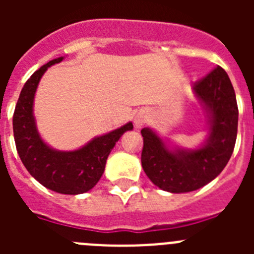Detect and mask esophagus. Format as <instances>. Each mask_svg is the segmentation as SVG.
I'll return each instance as SVG.
<instances>
[{"label": "esophagus", "instance_id": "esophagus-1", "mask_svg": "<svg viewBox=\"0 0 254 254\" xmlns=\"http://www.w3.org/2000/svg\"><path fill=\"white\" fill-rule=\"evenodd\" d=\"M146 118L147 117L145 116L143 113H138L137 116H136V118H134V123H136V126H138V127H140V126H142L143 123L146 122Z\"/></svg>", "mask_w": 254, "mask_h": 254}]
</instances>
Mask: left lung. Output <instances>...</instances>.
Masks as SVG:
<instances>
[{
  "label": "left lung",
  "instance_id": "obj_1",
  "mask_svg": "<svg viewBox=\"0 0 254 254\" xmlns=\"http://www.w3.org/2000/svg\"><path fill=\"white\" fill-rule=\"evenodd\" d=\"M193 89L211 114L210 137L205 146L172 152L151 129H141L143 170L155 186L172 193L196 190L216 178L226 167L237 141V98L225 69L216 66L194 82Z\"/></svg>",
  "mask_w": 254,
  "mask_h": 254
}]
</instances>
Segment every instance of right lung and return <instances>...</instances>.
Here are the masks:
<instances>
[{
    "instance_id": "1",
    "label": "right lung",
    "mask_w": 254,
    "mask_h": 254,
    "mask_svg": "<svg viewBox=\"0 0 254 254\" xmlns=\"http://www.w3.org/2000/svg\"><path fill=\"white\" fill-rule=\"evenodd\" d=\"M64 57L49 61L37 69L20 93L12 117L13 138L24 167L40 185L64 194H80L90 190L103 176L108 155L132 123L94 138L76 151H56L42 141L35 128L33 100L40 77L52 64Z\"/></svg>"
}]
</instances>
